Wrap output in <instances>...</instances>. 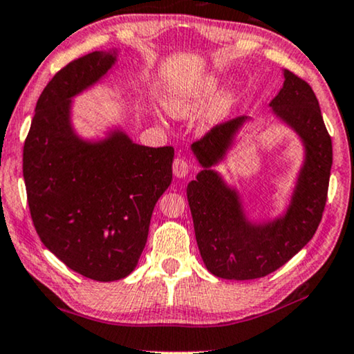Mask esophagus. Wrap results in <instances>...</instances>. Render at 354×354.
Listing matches in <instances>:
<instances>
[{
    "instance_id": "obj_1",
    "label": "esophagus",
    "mask_w": 354,
    "mask_h": 354,
    "mask_svg": "<svg viewBox=\"0 0 354 354\" xmlns=\"http://www.w3.org/2000/svg\"><path fill=\"white\" fill-rule=\"evenodd\" d=\"M172 169H174V174H176V177L182 178V177H187L188 172H190V164H188L187 159L177 158L174 160Z\"/></svg>"
}]
</instances>
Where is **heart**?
I'll list each match as a JSON object with an SVG mask.
<instances>
[{"label":"heart","mask_w":354,"mask_h":354,"mask_svg":"<svg viewBox=\"0 0 354 354\" xmlns=\"http://www.w3.org/2000/svg\"><path fill=\"white\" fill-rule=\"evenodd\" d=\"M216 80L214 77H205L198 82H195L194 86L183 87V89L174 91L167 99V110L178 118L188 117L192 113L198 112L203 105L208 102L211 95L216 91ZM232 97L231 95H221L216 99V102L213 104V107L209 109L208 113V122H218L219 118L226 115V112L231 107Z\"/></svg>","instance_id":"heart-1"}]
</instances>
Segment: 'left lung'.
<instances>
[{"instance_id": "1", "label": "left lung", "mask_w": 354, "mask_h": 354, "mask_svg": "<svg viewBox=\"0 0 354 354\" xmlns=\"http://www.w3.org/2000/svg\"><path fill=\"white\" fill-rule=\"evenodd\" d=\"M270 105L274 115L301 136L306 148L304 166L283 218L263 224L247 221L237 192L211 169L226 154L247 117L219 123L192 145L203 171L188 183L187 198L201 259L218 278L267 277L291 260L322 221L333 153L319 100L304 80L284 70V84Z\"/></svg>"}]
</instances>
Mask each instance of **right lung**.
Segmentation results:
<instances>
[{
	"instance_id": "1",
	"label": "right lung",
	"mask_w": 354,
	"mask_h": 354,
	"mask_svg": "<svg viewBox=\"0 0 354 354\" xmlns=\"http://www.w3.org/2000/svg\"><path fill=\"white\" fill-rule=\"evenodd\" d=\"M115 59V52L87 53L52 77L37 100L22 154L40 241L68 268L95 281H115L135 270L156 201L172 180V146L136 145L120 130L91 143L73 131L71 97Z\"/></svg>"
}]
</instances>
